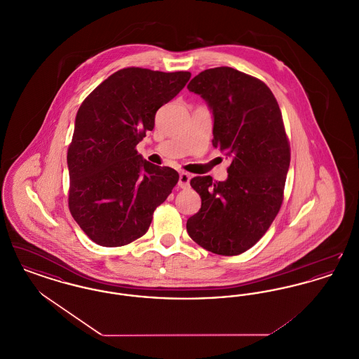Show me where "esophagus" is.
<instances>
[{
	"instance_id": "1",
	"label": "esophagus",
	"mask_w": 359,
	"mask_h": 359,
	"mask_svg": "<svg viewBox=\"0 0 359 359\" xmlns=\"http://www.w3.org/2000/svg\"><path fill=\"white\" fill-rule=\"evenodd\" d=\"M189 179H191L189 173H187V172H180L177 186L180 188H187L189 186Z\"/></svg>"
}]
</instances>
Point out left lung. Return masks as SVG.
<instances>
[{
	"instance_id": "8db88e82",
	"label": "left lung",
	"mask_w": 359,
	"mask_h": 359,
	"mask_svg": "<svg viewBox=\"0 0 359 359\" xmlns=\"http://www.w3.org/2000/svg\"><path fill=\"white\" fill-rule=\"evenodd\" d=\"M187 88L212 110L214 148L231 157L224 182L191 179L202 207L188 218V236L211 253L237 256L256 245L283 205L290 148L281 110L262 81L231 67L205 69Z\"/></svg>"
}]
</instances>
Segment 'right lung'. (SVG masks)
<instances>
[{
  "label": "right lung",
  "instance_id": "1",
  "mask_svg": "<svg viewBox=\"0 0 359 359\" xmlns=\"http://www.w3.org/2000/svg\"><path fill=\"white\" fill-rule=\"evenodd\" d=\"M191 72L122 69L81 104L67 152L71 215L95 243L116 248L142 237L179 180L137 154L156 111L175 98Z\"/></svg>",
  "mask_w": 359,
  "mask_h": 359
}]
</instances>
